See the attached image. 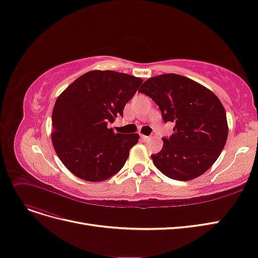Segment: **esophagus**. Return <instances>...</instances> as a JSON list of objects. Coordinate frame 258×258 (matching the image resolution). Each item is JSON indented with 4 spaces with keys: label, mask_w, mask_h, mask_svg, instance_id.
Segmentation results:
<instances>
[{
    "label": "esophagus",
    "mask_w": 258,
    "mask_h": 258,
    "mask_svg": "<svg viewBox=\"0 0 258 258\" xmlns=\"http://www.w3.org/2000/svg\"><path fill=\"white\" fill-rule=\"evenodd\" d=\"M141 139L143 140L144 142H148V141H149L150 139H152V138H150V137H147V136H143V135H142V136H141Z\"/></svg>",
    "instance_id": "34e87169"
}]
</instances>
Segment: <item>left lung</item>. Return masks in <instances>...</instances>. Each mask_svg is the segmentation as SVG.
Listing matches in <instances>:
<instances>
[{
    "mask_svg": "<svg viewBox=\"0 0 258 258\" xmlns=\"http://www.w3.org/2000/svg\"><path fill=\"white\" fill-rule=\"evenodd\" d=\"M173 122V135L152 155L160 172L175 180H190L205 173L223 150L227 135L224 106L206 87L185 77L166 74L148 79L139 90Z\"/></svg>",
    "mask_w": 258,
    "mask_h": 258,
    "instance_id": "left-lung-1",
    "label": "left lung"
}]
</instances>
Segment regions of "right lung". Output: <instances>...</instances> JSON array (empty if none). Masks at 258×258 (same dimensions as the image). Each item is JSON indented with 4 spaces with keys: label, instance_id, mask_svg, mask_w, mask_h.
<instances>
[{
    "label": "right lung",
    "instance_id": "1",
    "mask_svg": "<svg viewBox=\"0 0 258 258\" xmlns=\"http://www.w3.org/2000/svg\"><path fill=\"white\" fill-rule=\"evenodd\" d=\"M142 80L113 70H93L61 93L52 112V143L60 161L77 177L102 181L120 171L139 135L108 128L122 116Z\"/></svg>",
    "mask_w": 258,
    "mask_h": 258
}]
</instances>
